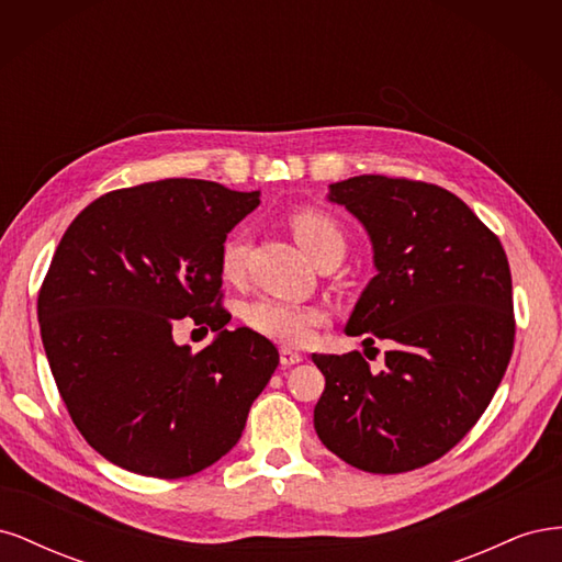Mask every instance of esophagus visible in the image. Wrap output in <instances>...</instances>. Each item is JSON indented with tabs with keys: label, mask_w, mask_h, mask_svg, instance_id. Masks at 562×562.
<instances>
[{
	"label": "esophagus",
	"mask_w": 562,
	"mask_h": 562,
	"mask_svg": "<svg viewBox=\"0 0 562 562\" xmlns=\"http://www.w3.org/2000/svg\"><path fill=\"white\" fill-rule=\"evenodd\" d=\"M279 359H281V366H283V368H291V366L302 363L304 356L297 353V351H293V349H285V347H283V349L279 351Z\"/></svg>",
	"instance_id": "obj_1"
}]
</instances>
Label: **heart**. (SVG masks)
<instances>
[{
	"instance_id": "b5f03b06",
	"label": "heart",
	"mask_w": 562,
	"mask_h": 562,
	"mask_svg": "<svg viewBox=\"0 0 562 562\" xmlns=\"http://www.w3.org/2000/svg\"><path fill=\"white\" fill-rule=\"evenodd\" d=\"M291 229L297 244L307 250L314 262H321L328 255L345 258L347 236L335 217L316 209H302L293 213ZM248 258V239L244 234H232L220 250V269L227 279H239L244 274ZM241 318L246 326L271 342L302 347L310 337L326 323V312L314 304H300L291 300L258 297L244 304Z\"/></svg>"
}]
</instances>
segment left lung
<instances>
[{
	"label": "left lung",
	"mask_w": 562,
	"mask_h": 562,
	"mask_svg": "<svg viewBox=\"0 0 562 562\" xmlns=\"http://www.w3.org/2000/svg\"><path fill=\"white\" fill-rule=\"evenodd\" d=\"M330 201L361 220L375 250L347 335L384 339V370L359 351L312 353L326 378L321 443L370 473L427 467L452 450L504 378L516 318L506 252L467 203L438 184L356 176Z\"/></svg>",
	"instance_id": "left-lung-1"
}]
</instances>
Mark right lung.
<instances>
[{
	"mask_svg": "<svg viewBox=\"0 0 562 562\" xmlns=\"http://www.w3.org/2000/svg\"><path fill=\"white\" fill-rule=\"evenodd\" d=\"M258 203L168 178L103 194L63 234L37 297L42 342L75 427L112 464L184 479L241 438L279 351L225 328L220 250ZM184 315L218 333L196 355L172 342Z\"/></svg>",
	"mask_w": 562,
	"mask_h": 562,
	"instance_id": "add662e5",
	"label": "right lung"
}]
</instances>
